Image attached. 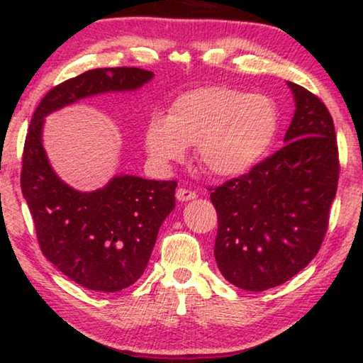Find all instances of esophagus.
Listing matches in <instances>:
<instances>
[{"label":"esophagus","mask_w":363,"mask_h":363,"mask_svg":"<svg viewBox=\"0 0 363 363\" xmlns=\"http://www.w3.org/2000/svg\"><path fill=\"white\" fill-rule=\"evenodd\" d=\"M195 198H196L195 191L186 190V188H178V190H177V200L178 201H190V200H195Z\"/></svg>","instance_id":"obj_1"}]
</instances>
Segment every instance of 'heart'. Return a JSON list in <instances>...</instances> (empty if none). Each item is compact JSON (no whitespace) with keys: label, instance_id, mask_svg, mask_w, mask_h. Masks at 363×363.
Listing matches in <instances>:
<instances>
[{"label":"heart","instance_id":"1","mask_svg":"<svg viewBox=\"0 0 363 363\" xmlns=\"http://www.w3.org/2000/svg\"><path fill=\"white\" fill-rule=\"evenodd\" d=\"M279 132V111L271 97L228 86L182 94L167 117L155 116L145 128L153 162H180L195 145L196 160L213 177L246 175L269 153Z\"/></svg>","mask_w":363,"mask_h":363}]
</instances>
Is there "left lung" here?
<instances>
[{
    "mask_svg": "<svg viewBox=\"0 0 363 363\" xmlns=\"http://www.w3.org/2000/svg\"><path fill=\"white\" fill-rule=\"evenodd\" d=\"M287 84L296 112L286 145L246 175L210 188L218 213V269L245 291L284 284L314 259L339 182V150L329 111L307 89Z\"/></svg>",
    "mask_w": 363,
    "mask_h": 363,
    "instance_id": "left-lung-1",
    "label": "left lung"
}]
</instances>
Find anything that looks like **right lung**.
<instances>
[{
    "mask_svg": "<svg viewBox=\"0 0 363 363\" xmlns=\"http://www.w3.org/2000/svg\"><path fill=\"white\" fill-rule=\"evenodd\" d=\"M152 77L145 69L106 67L64 81L41 99L24 142L21 190L43 255L91 291H122L143 274L158 230L175 208L177 182L118 175L96 191L74 190L49 165L44 117L96 94L135 91Z\"/></svg>",
    "mask_w": 363,
    "mask_h": 363,
    "instance_id": "obj_1",
    "label": "right lung"
}]
</instances>
